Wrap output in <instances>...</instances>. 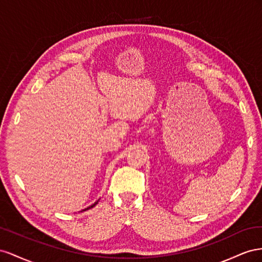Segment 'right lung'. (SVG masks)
Here are the masks:
<instances>
[{
	"label": "right lung",
	"mask_w": 262,
	"mask_h": 262,
	"mask_svg": "<svg viewBox=\"0 0 262 262\" xmlns=\"http://www.w3.org/2000/svg\"><path fill=\"white\" fill-rule=\"evenodd\" d=\"M98 202H99V200H98V201H96V202H95V203H94V204H92V205H91V206H89V207H86V208H85V210H84V211H86V210H89V208H92V207H93V206H95V205H96V204H98Z\"/></svg>",
	"instance_id": "obj_1"
}]
</instances>
